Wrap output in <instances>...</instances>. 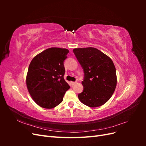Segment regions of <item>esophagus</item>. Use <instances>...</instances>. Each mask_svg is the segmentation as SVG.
<instances>
[{"mask_svg": "<svg viewBox=\"0 0 146 146\" xmlns=\"http://www.w3.org/2000/svg\"><path fill=\"white\" fill-rule=\"evenodd\" d=\"M70 83H71V85H76L77 82H71Z\"/></svg>", "mask_w": 146, "mask_h": 146, "instance_id": "esophagus-1", "label": "esophagus"}]
</instances>
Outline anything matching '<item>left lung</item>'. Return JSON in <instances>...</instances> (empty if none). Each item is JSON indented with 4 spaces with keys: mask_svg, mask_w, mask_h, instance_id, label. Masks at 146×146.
Returning <instances> with one entry per match:
<instances>
[{
    "mask_svg": "<svg viewBox=\"0 0 146 146\" xmlns=\"http://www.w3.org/2000/svg\"><path fill=\"white\" fill-rule=\"evenodd\" d=\"M83 69V91L78 95L81 102L88 107L102 106L111 98L117 84L115 66L111 59L94 47L73 50Z\"/></svg>",
    "mask_w": 146,
    "mask_h": 146,
    "instance_id": "obj_1",
    "label": "left lung"
}]
</instances>
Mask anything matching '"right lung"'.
<instances>
[{
  "mask_svg": "<svg viewBox=\"0 0 146 146\" xmlns=\"http://www.w3.org/2000/svg\"><path fill=\"white\" fill-rule=\"evenodd\" d=\"M69 51L51 47L35 56L29 65L26 84L32 99L42 108H55L70 86L64 79L63 62Z\"/></svg>",
  "mask_w": 146,
  "mask_h": 146,
  "instance_id": "1",
  "label": "right lung"
}]
</instances>
